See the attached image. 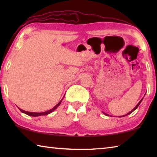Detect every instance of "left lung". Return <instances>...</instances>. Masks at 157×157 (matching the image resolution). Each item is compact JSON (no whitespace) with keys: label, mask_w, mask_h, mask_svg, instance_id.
<instances>
[{"label":"left lung","mask_w":157,"mask_h":157,"mask_svg":"<svg viewBox=\"0 0 157 157\" xmlns=\"http://www.w3.org/2000/svg\"><path fill=\"white\" fill-rule=\"evenodd\" d=\"M142 100H143V98H142ZM142 100H140V102H139V103H138V104H137V105L136 106V107H135L134 108V109H132V110L131 111H130V112H129V113H127V115H128V114H130V113H132L133 112V111H134L135 109H137V107H139V105L140 104V102H141V101H142ZM105 114H106V113H105ZM106 115H107V114H106ZM127 115H124V116H123H123H127Z\"/></svg>","instance_id":"1"}]
</instances>
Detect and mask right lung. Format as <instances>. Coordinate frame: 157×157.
Here are the masks:
<instances>
[{"label": "right lung", "instance_id": "add662e5", "mask_svg": "<svg viewBox=\"0 0 157 157\" xmlns=\"http://www.w3.org/2000/svg\"><path fill=\"white\" fill-rule=\"evenodd\" d=\"M62 100H61L60 102H59V103H58V104H57L56 106H55V107H54L52 109H50V110L47 111H45V112H42V113L29 112V111H24V110L21 109H19V108H18V109H19L21 112H23V113H25V114H27V115H28V116H43V115H47V114H49V113H52L53 111L56 109L58 106H59V105L61 104V102H62Z\"/></svg>", "mask_w": 157, "mask_h": 157}]
</instances>
